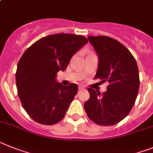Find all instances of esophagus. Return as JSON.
I'll use <instances>...</instances> for the list:
<instances>
[{"mask_svg": "<svg viewBox=\"0 0 153 153\" xmlns=\"http://www.w3.org/2000/svg\"><path fill=\"white\" fill-rule=\"evenodd\" d=\"M84 88H85V87L83 85H79L78 86V89L79 90H82V89H84Z\"/></svg>", "mask_w": 153, "mask_h": 153, "instance_id": "obj_1", "label": "esophagus"}]
</instances>
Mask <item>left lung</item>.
<instances>
[{"instance_id": "8db88e82", "label": "left lung", "mask_w": 153, "mask_h": 153, "mask_svg": "<svg viewBox=\"0 0 153 153\" xmlns=\"http://www.w3.org/2000/svg\"><path fill=\"white\" fill-rule=\"evenodd\" d=\"M98 58L95 78L107 82L102 93L88 88L90 98L84 104L88 116L100 126H112L125 119L135 104L139 88L136 61L128 49L107 36H88Z\"/></svg>"}]
</instances>
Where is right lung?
Wrapping results in <instances>:
<instances>
[{
	"label": "right lung",
	"instance_id": "add662e5",
	"mask_svg": "<svg viewBox=\"0 0 153 153\" xmlns=\"http://www.w3.org/2000/svg\"><path fill=\"white\" fill-rule=\"evenodd\" d=\"M88 42L82 35L60 33L41 38L25 51L18 64L16 85L22 106L33 120L54 125L63 119L78 85H62L57 73L67 68L71 57Z\"/></svg>",
	"mask_w": 153,
	"mask_h": 153
}]
</instances>
